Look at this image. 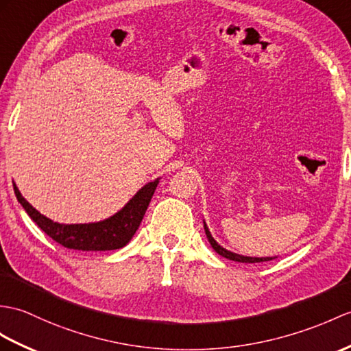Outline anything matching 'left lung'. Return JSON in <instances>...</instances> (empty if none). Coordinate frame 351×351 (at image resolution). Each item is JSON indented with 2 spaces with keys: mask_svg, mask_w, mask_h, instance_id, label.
<instances>
[{
  "mask_svg": "<svg viewBox=\"0 0 351 351\" xmlns=\"http://www.w3.org/2000/svg\"><path fill=\"white\" fill-rule=\"evenodd\" d=\"M203 227H205V233H206V238L210 243V247H213L219 256H223L229 260H233V262H239V263H262V262H269V260H274L276 257H248V256H241V254H236V252H232L229 250L223 248L219 243L213 238V234H210L208 226L205 223V219H203Z\"/></svg>",
  "mask_w": 351,
  "mask_h": 351,
  "instance_id": "1",
  "label": "left lung"
}]
</instances>
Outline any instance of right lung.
Wrapping results in <instances>:
<instances>
[{"instance_id":"add662e5","label":"right lung","mask_w":351,"mask_h":351,"mask_svg":"<svg viewBox=\"0 0 351 351\" xmlns=\"http://www.w3.org/2000/svg\"><path fill=\"white\" fill-rule=\"evenodd\" d=\"M160 178L143 185L125 206L119 209L117 214L97 223H85V224H61L52 221L51 218L40 214L38 210L31 206L23 199L19 189L13 182V190L16 199L27 210L40 229H42L49 238L55 242L61 243L62 247L79 251H110L125 247L132 241L136 230L141 226L146 209L149 206V202L156 191Z\"/></svg>"}]
</instances>
